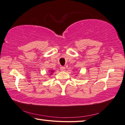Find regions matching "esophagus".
<instances>
[{
	"label": "esophagus",
	"mask_w": 125,
	"mask_h": 125,
	"mask_svg": "<svg viewBox=\"0 0 125 125\" xmlns=\"http://www.w3.org/2000/svg\"><path fill=\"white\" fill-rule=\"evenodd\" d=\"M60 70L61 71H64L65 70V68L64 67H63V66H61L60 67Z\"/></svg>",
	"instance_id": "esophagus-1"
}]
</instances>
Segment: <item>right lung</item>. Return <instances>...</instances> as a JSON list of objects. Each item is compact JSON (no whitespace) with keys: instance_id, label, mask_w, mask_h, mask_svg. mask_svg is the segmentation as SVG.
Segmentation results:
<instances>
[{"instance_id":"1","label":"right lung","mask_w":125,"mask_h":125,"mask_svg":"<svg viewBox=\"0 0 125 125\" xmlns=\"http://www.w3.org/2000/svg\"><path fill=\"white\" fill-rule=\"evenodd\" d=\"M51 72H52V71H51Z\"/></svg>"}]
</instances>
